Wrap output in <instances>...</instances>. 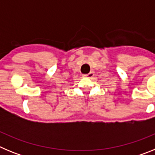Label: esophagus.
<instances>
[{
    "instance_id": "obj_1",
    "label": "esophagus",
    "mask_w": 155,
    "mask_h": 155,
    "mask_svg": "<svg viewBox=\"0 0 155 155\" xmlns=\"http://www.w3.org/2000/svg\"><path fill=\"white\" fill-rule=\"evenodd\" d=\"M94 72H93V71H91L90 73L87 74H83V77L87 78H92L93 77H94Z\"/></svg>"
}]
</instances>
